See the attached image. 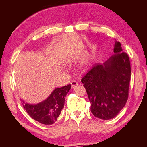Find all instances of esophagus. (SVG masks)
Segmentation results:
<instances>
[{"label": "esophagus", "mask_w": 147, "mask_h": 147, "mask_svg": "<svg viewBox=\"0 0 147 147\" xmlns=\"http://www.w3.org/2000/svg\"><path fill=\"white\" fill-rule=\"evenodd\" d=\"M70 84H71V86H72V89L75 88V87H77L78 86V83L75 81H72L70 83Z\"/></svg>", "instance_id": "1"}]
</instances>
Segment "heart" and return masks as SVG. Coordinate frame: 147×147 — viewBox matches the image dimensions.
Listing matches in <instances>:
<instances>
[{"label": "heart", "instance_id": "heart-1", "mask_svg": "<svg viewBox=\"0 0 147 147\" xmlns=\"http://www.w3.org/2000/svg\"><path fill=\"white\" fill-rule=\"evenodd\" d=\"M91 67V61L90 58L89 57H86L83 59V61L81 62L80 65V70L82 72H86L88 70L90 69Z\"/></svg>", "mask_w": 147, "mask_h": 147}]
</instances>
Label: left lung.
<instances>
[{"label":"left lung","mask_w":147,"mask_h":147,"mask_svg":"<svg viewBox=\"0 0 147 147\" xmlns=\"http://www.w3.org/2000/svg\"><path fill=\"white\" fill-rule=\"evenodd\" d=\"M113 52L105 63L95 64L81 80L92 113L104 120L116 117L128 98L131 74L129 59L118 41L115 42Z\"/></svg>","instance_id":"obj_1"}]
</instances>
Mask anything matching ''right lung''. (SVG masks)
<instances>
[{
	"mask_svg": "<svg viewBox=\"0 0 147 147\" xmlns=\"http://www.w3.org/2000/svg\"><path fill=\"white\" fill-rule=\"evenodd\" d=\"M71 88L70 84L57 88L47 98L37 104H32L22 100L23 107L31 118L46 125L54 124L63 109L65 97Z\"/></svg>",
	"mask_w": 147,
	"mask_h": 147,
	"instance_id": "add662e5",
	"label": "right lung"
}]
</instances>
